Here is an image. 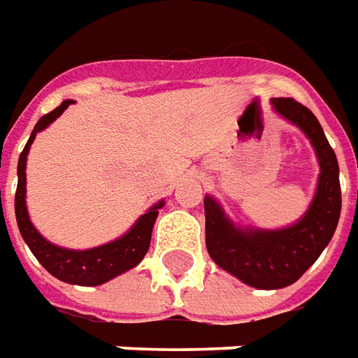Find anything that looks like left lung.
<instances>
[{"label":"left lung","instance_id":"1","mask_svg":"<svg viewBox=\"0 0 358 358\" xmlns=\"http://www.w3.org/2000/svg\"><path fill=\"white\" fill-rule=\"evenodd\" d=\"M273 107L300 127L320 159L317 191L302 220L282 230H240L214 199H204L206 250L212 261L245 285L265 290L296 282L331 241L341 214L339 165L314 113L298 101L282 97L273 99Z\"/></svg>","mask_w":358,"mask_h":358}]
</instances>
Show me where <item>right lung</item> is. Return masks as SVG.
<instances>
[{"label": "right lung", "mask_w": 358, "mask_h": 358, "mask_svg": "<svg viewBox=\"0 0 358 358\" xmlns=\"http://www.w3.org/2000/svg\"><path fill=\"white\" fill-rule=\"evenodd\" d=\"M71 103L73 101L70 99L64 101L60 107H56L48 115H44L36 122L27 146L19 155V165H17L19 183H17V193H15V216H17V226H19L24 243L29 245V250L33 251L34 257L38 259V263L50 273L52 277L60 278V280L70 282V285L97 287V285H103L110 278H115L120 273H124L128 268L136 267L138 263L144 259L148 248H150L152 228H154V222L157 218V210L164 206V201L152 206L146 214H142L127 236H122L120 240L110 241V243H105L101 248H93V250H64V248H58L50 241H46L38 231L34 230V226L29 220V214H27V204H24L27 154H29V148L33 144L36 132H41L43 128L50 124L52 120L60 117Z\"/></svg>", "instance_id": "add662e5"}]
</instances>
